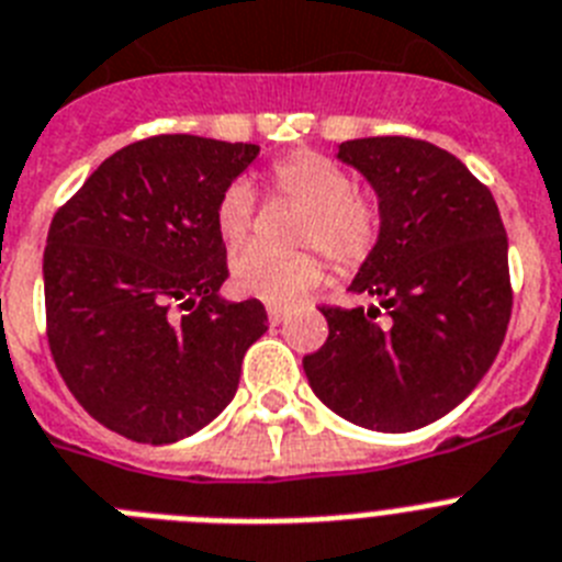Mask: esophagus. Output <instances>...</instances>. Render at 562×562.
<instances>
[{
	"label": "esophagus",
	"instance_id": "obj_1",
	"mask_svg": "<svg viewBox=\"0 0 562 562\" xmlns=\"http://www.w3.org/2000/svg\"><path fill=\"white\" fill-rule=\"evenodd\" d=\"M270 324L272 327H278V324H284L286 318H290V313H286V310H278V306H270Z\"/></svg>",
	"mask_w": 562,
	"mask_h": 562
}]
</instances>
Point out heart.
I'll return each mask as SVG.
<instances>
[{
    "label": "heart",
    "mask_w": 562,
    "mask_h": 562,
    "mask_svg": "<svg viewBox=\"0 0 562 562\" xmlns=\"http://www.w3.org/2000/svg\"><path fill=\"white\" fill-rule=\"evenodd\" d=\"M272 184L281 195L306 207L299 227V244L321 247L340 267H361L381 238V210L369 195L358 193L347 170L318 153H292L272 165ZM256 193L244 179L224 187L215 204V227L233 247L252 229ZM327 263L318 252L272 256L258 247L233 258V281L238 292L272 306H295L324 284Z\"/></svg>",
    "instance_id": "obj_1"
}]
</instances>
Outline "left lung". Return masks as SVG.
<instances>
[{"instance_id": "8db88e82", "label": "left lung", "mask_w": 562, "mask_h": 562, "mask_svg": "<svg viewBox=\"0 0 562 562\" xmlns=\"http://www.w3.org/2000/svg\"><path fill=\"white\" fill-rule=\"evenodd\" d=\"M338 158L378 195L381 238L349 284L378 304L321 306L329 338L304 358L306 381L349 424L420 429L467 401L501 352L512 315L506 229L488 187L438 144L352 138Z\"/></svg>"}]
</instances>
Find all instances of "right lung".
Here are the masks:
<instances>
[{
    "instance_id": "right-lung-1",
    "label": "right lung",
    "mask_w": 562,
    "mask_h": 562,
    "mask_svg": "<svg viewBox=\"0 0 562 562\" xmlns=\"http://www.w3.org/2000/svg\"><path fill=\"white\" fill-rule=\"evenodd\" d=\"M258 144L153 136L95 167L53 215L47 344L67 390L136 443H176L235 397L261 301H227L215 204Z\"/></svg>"
}]
</instances>
